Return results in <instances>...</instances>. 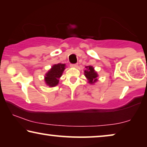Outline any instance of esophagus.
Instances as JSON below:
<instances>
[{"label":"esophagus","instance_id":"obj_1","mask_svg":"<svg viewBox=\"0 0 147 147\" xmlns=\"http://www.w3.org/2000/svg\"><path fill=\"white\" fill-rule=\"evenodd\" d=\"M71 67L73 68H76L78 67V65L77 64H72V65H71Z\"/></svg>","mask_w":147,"mask_h":147}]
</instances>
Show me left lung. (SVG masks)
Here are the masks:
<instances>
[{"instance_id":"left-lung-1","label":"left lung","mask_w":147,"mask_h":147,"mask_svg":"<svg viewBox=\"0 0 147 147\" xmlns=\"http://www.w3.org/2000/svg\"><path fill=\"white\" fill-rule=\"evenodd\" d=\"M84 74L88 80V83L94 84L98 80V74L96 71H95L94 68L92 66H86V67H85Z\"/></svg>"}]
</instances>
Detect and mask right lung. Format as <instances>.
Here are the masks:
<instances>
[{
  "label": "right lung",
  "instance_id": "1",
  "mask_svg": "<svg viewBox=\"0 0 147 147\" xmlns=\"http://www.w3.org/2000/svg\"><path fill=\"white\" fill-rule=\"evenodd\" d=\"M66 69L65 64H55L51 67V69L45 74V82L49 87H54L58 85L59 79L61 77L64 71Z\"/></svg>",
  "mask_w": 147,
  "mask_h": 147
}]
</instances>
